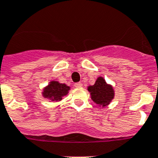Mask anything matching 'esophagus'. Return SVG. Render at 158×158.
I'll use <instances>...</instances> for the list:
<instances>
[{"mask_svg":"<svg viewBox=\"0 0 158 158\" xmlns=\"http://www.w3.org/2000/svg\"><path fill=\"white\" fill-rule=\"evenodd\" d=\"M82 86H83L82 83H75V84H74V87L75 88H81Z\"/></svg>","mask_w":158,"mask_h":158,"instance_id":"34e87169","label":"esophagus"}]
</instances>
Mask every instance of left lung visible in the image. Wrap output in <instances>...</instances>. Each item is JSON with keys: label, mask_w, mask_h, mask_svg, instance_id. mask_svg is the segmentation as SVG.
Wrapping results in <instances>:
<instances>
[{"label": "left lung", "mask_w": 158, "mask_h": 158, "mask_svg": "<svg viewBox=\"0 0 158 158\" xmlns=\"http://www.w3.org/2000/svg\"><path fill=\"white\" fill-rule=\"evenodd\" d=\"M91 99L98 106L103 108L108 106L114 99L115 92L111 84H107L103 77H98L94 85L88 87Z\"/></svg>", "instance_id": "left-lung-1"}]
</instances>
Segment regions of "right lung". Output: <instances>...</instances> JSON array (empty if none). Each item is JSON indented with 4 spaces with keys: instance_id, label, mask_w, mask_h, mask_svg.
I'll return each mask as SVG.
<instances>
[{
    "instance_id": "add662e5",
    "label": "right lung",
    "mask_w": 158,
    "mask_h": 158,
    "mask_svg": "<svg viewBox=\"0 0 158 158\" xmlns=\"http://www.w3.org/2000/svg\"><path fill=\"white\" fill-rule=\"evenodd\" d=\"M70 87L65 84L51 80L48 85L44 87L42 91V96L52 102H60L62 98L69 94Z\"/></svg>"
}]
</instances>
